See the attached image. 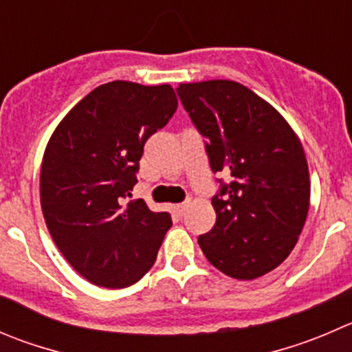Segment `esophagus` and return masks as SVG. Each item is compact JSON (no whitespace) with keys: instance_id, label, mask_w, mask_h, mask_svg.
<instances>
[{"instance_id":"esophagus-1","label":"esophagus","mask_w":352,"mask_h":352,"mask_svg":"<svg viewBox=\"0 0 352 352\" xmlns=\"http://www.w3.org/2000/svg\"><path fill=\"white\" fill-rule=\"evenodd\" d=\"M187 206H189V201H186V203H180V204H177V206H175V211H177V213H179V217H182V214H184V211L187 210Z\"/></svg>"}]
</instances>
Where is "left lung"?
<instances>
[{"label": "left lung", "instance_id": "obj_1", "mask_svg": "<svg viewBox=\"0 0 352 352\" xmlns=\"http://www.w3.org/2000/svg\"><path fill=\"white\" fill-rule=\"evenodd\" d=\"M180 103L206 139L210 166L227 182L211 197L214 227L199 235L208 261L252 280L291 254L309 210L301 141L272 104L234 80L180 84Z\"/></svg>", "mask_w": 352, "mask_h": 352}]
</instances>
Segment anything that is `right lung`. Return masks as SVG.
Returning <instances> with one entry per match:
<instances>
[{
	"label": "right lung",
	"instance_id": "1",
	"mask_svg": "<svg viewBox=\"0 0 352 352\" xmlns=\"http://www.w3.org/2000/svg\"><path fill=\"white\" fill-rule=\"evenodd\" d=\"M172 85L113 80L58 124L41 166L47 230L91 284L124 289L153 267L172 218L129 201L144 144L177 110Z\"/></svg>",
	"mask_w": 352,
	"mask_h": 352
}]
</instances>
